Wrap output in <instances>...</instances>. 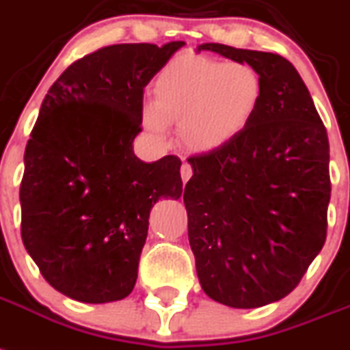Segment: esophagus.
<instances>
[{
  "label": "esophagus",
  "instance_id": "esophagus-1",
  "mask_svg": "<svg viewBox=\"0 0 350 350\" xmlns=\"http://www.w3.org/2000/svg\"><path fill=\"white\" fill-rule=\"evenodd\" d=\"M191 175H193L191 164H187V163L182 164V168H180V177H182V182H187V180H189V178H191Z\"/></svg>",
  "mask_w": 350,
  "mask_h": 350
}]
</instances>
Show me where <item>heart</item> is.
Instances as JSON below:
<instances>
[{"label":"heart","mask_w":350,"mask_h":350,"mask_svg":"<svg viewBox=\"0 0 350 350\" xmlns=\"http://www.w3.org/2000/svg\"><path fill=\"white\" fill-rule=\"evenodd\" d=\"M262 78L245 62L178 60L157 75L154 102L143 107L144 126L164 134L178 123L184 146L211 154L238 139L262 100Z\"/></svg>","instance_id":"obj_1"}]
</instances>
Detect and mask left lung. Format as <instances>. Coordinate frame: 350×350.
Masks as SVG:
<instances>
[{
    "label": "left lung",
    "instance_id": "obj_1",
    "mask_svg": "<svg viewBox=\"0 0 350 350\" xmlns=\"http://www.w3.org/2000/svg\"><path fill=\"white\" fill-rule=\"evenodd\" d=\"M262 78V100L238 139L193 155L184 189L187 236L202 290L250 310L295 290L325 243L331 198L329 141L311 94L277 53L206 42Z\"/></svg>",
    "mask_w": 350,
    "mask_h": 350
}]
</instances>
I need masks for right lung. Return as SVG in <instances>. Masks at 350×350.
<instances>
[{"instance_id":"add662e5","label":"right lung","mask_w":350,"mask_h":350,"mask_svg":"<svg viewBox=\"0 0 350 350\" xmlns=\"http://www.w3.org/2000/svg\"><path fill=\"white\" fill-rule=\"evenodd\" d=\"M184 40L112 44L77 60L42 100L25 150L21 238L55 290L88 304L134 290L155 202L182 195L180 159L143 163V91Z\"/></svg>"}]
</instances>
